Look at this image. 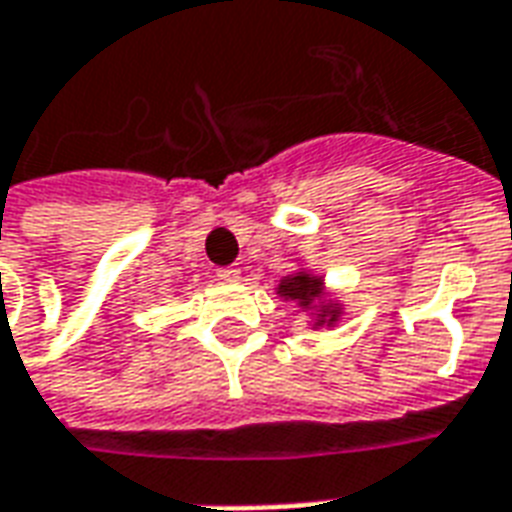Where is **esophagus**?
<instances>
[{"label":"esophagus","mask_w":512,"mask_h":512,"mask_svg":"<svg viewBox=\"0 0 512 512\" xmlns=\"http://www.w3.org/2000/svg\"><path fill=\"white\" fill-rule=\"evenodd\" d=\"M217 276L222 279V282H236L238 276H241V268H236V266L217 268Z\"/></svg>","instance_id":"obj_1"}]
</instances>
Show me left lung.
I'll list each match as a JSON object with an SVG mask.
<instances>
[{
	"label": "left lung",
	"instance_id": "left-lung-1",
	"mask_svg": "<svg viewBox=\"0 0 512 512\" xmlns=\"http://www.w3.org/2000/svg\"><path fill=\"white\" fill-rule=\"evenodd\" d=\"M279 293L285 295V298H293V301H301V306H312V301H317L320 293H323V282L309 274L287 276L285 282L279 285ZM331 320H336V309H331ZM320 323H323V320H320Z\"/></svg>",
	"mask_w": 512,
	"mask_h": 512
}]
</instances>
